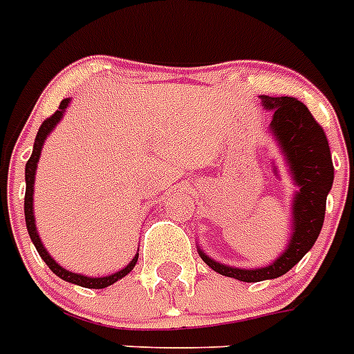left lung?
<instances>
[{"mask_svg":"<svg viewBox=\"0 0 354 354\" xmlns=\"http://www.w3.org/2000/svg\"><path fill=\"white\" fill-rule=\"evenodd\" d=\"M262 97L263 109L272 110L269 128L287 160L288 171L299 190L292 201V236L287 250L267 267L239 269L215 262L198 250L208 267L228 278L248 283L274 279L287 274L305 257L321 233L326 214V198L333 185V162L330 144L310 110L296 97Z\"/></svg>","mask_w":354,"mask_h":354,"instance_id":"obj_1","label":"left lung"}]
</instances>
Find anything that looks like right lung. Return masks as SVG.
I'll return each instance as SVG.
<instances>
[{"label": "right lung", "mask_w": 354, "mask_h": 354, "mask_svg": "<svg viewBox=\"0 0 354 354\" xmlns=\"http://www.w3.org/2000/svg\"><path fill=\"white\" fill-rule=\"evenodd\" d=\"M69 101H71L69 97H66V100L60 101L57 112H55L53 115H49V118L41 124L39 131H37L35 144H33V153H32V156H30L28 162H26V169H24V180H26V194H24V219H26V228H28L30 239H32L33 245H35V250L39 251V254H41L42 260L48 263L49 269L53 270L58 278H62V279H66V281H69V283L80 285V287H85V288H104V287H109V285L115 283L118 279L124 278V276L128 274L131 269H133L135 263H137V260H139V253L135 254L133 260H131V262L128 263L124 269L118 270V272H113V274H110V276H103V278H91V276L78 274V272H71V270L64 269L62 266H58L53 258H51V254L46 251L44 245H42L41 236H39V233H37V228H35V215H33V183H35L37 162H39V156H41L46 137H48V135L53 131V128L57 126V122L62 119V115H64V112H66Z\"/></svg>", "instance_id": "1"}]
</instances>
